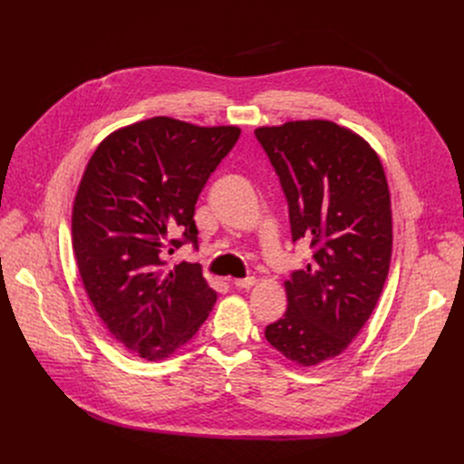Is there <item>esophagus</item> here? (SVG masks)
<instances>
[{"instance_id":"1","label":"esophagus","mask_w":464,"mask_h":464,"mask_svg":"<svg viewBox=\"0 0 464 464\" xmlns=\"http://www.w3.org/2000/svg\"><path fill=\"white\" fill-rule=\"evenodd\" d=\"M231 284L238 289H250L256 285V278H245V280H231Z\"/></svg>"}]
</instances>
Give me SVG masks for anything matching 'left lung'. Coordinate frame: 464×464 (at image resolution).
Returning a JSON list of instances; mask_svg holds the SVG:
<instances>
[{"label":"left lung","instance_id":"obj_1","mask_svg":"<svg viewBox=\"0 0 464 464\" xmlns=\"http://www.w3.org/2000/svg\"><path fill=\"white\" fill-rule=\"evenodd\" d=\"M256 137L280 177L294 240L314 256L284 282V318L265 338L299 367L343 353L369 322L393 252L392 198L372 146L331 120L261 126Z\"/></svg>","mask_w":464,"mask_h":464}]
</instances>
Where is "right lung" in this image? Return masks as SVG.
Instances as JSON below:
<instances>
[{"label": "right lung", "mask_w": 464, "mask_h": 464, "mask_svg": "<svg viewBox=\"0 0 464 464\" xmlns=\"http://www.w3.org/2000/svg\"><path fill=\"white\" fill-rule=\"evenodd\" d=\"M238 135L154 116L107 135L84 169L71 214L79 273L109 333L146 361L189 343L218 299L198 263L165 273L163 257L198 246L195 203Z\"/></svg>", "instance_id": "1"}]
</instances>
